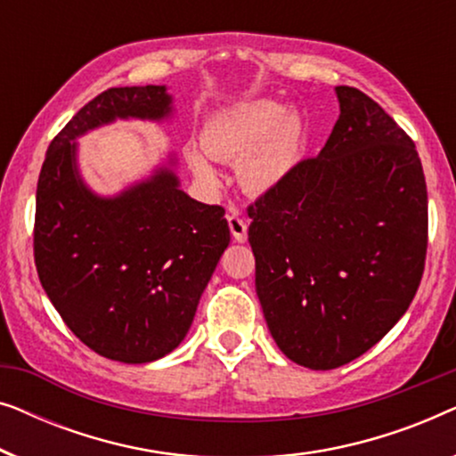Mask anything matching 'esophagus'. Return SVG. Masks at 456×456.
Returning a JSON list of instances; mask_svg holds the SVG:
<instances>
[{"instance_id": "esophagus-1", "label": "esophagus", "mask_w": 456, "mask_h": 456, "mask_svg": "<svg viewBox=\"0 0 456 456\" xmlns=\"http://www.w3.org/2000/svg\"><path fill=\"white\" fill-rule=\"evenodd\" d=\"M228 226H230V232H232L236 242H245L247 240L248 224H247L245 217L239 214V211H232V214L228 216Z\"/></svg>"}]
</instances>
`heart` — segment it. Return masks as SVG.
<instances>
[{
  "mask_svg": "<svg viewBox=\"0 0 456 456\" xmlns=\"http://www.w3.org/2000/svg\"><path fill=\"white\" fill-rule=\"evenodd\" d=\"M303 142V118L267 99L242 102L216 111L201 128V145L211 158L242 159L239 178L251 192L278 189L301 159ZM184 155L199 178L216 183L217 172L199 149L189 145Z\"/></svg>",
  "mask_w": 456,
  "mask_h": 456,
  "instance_id": "obj_1",
  "label": "heart"
}]
</instances>
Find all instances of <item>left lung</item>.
I'll return each instance as SVG.
<instances>
[{"label": "left lung", "instance_id": "8db88e82", "mask_svg": "<svg viewBox=\"0 0 456 456\" xmlns=\"http://www.w3.org/2000/svg\"><path fill=\"white\" fill-rule=\"evenodd\" d=\"M317 158L248 205L255 290L286 357L351 363L384 338L419 289L428 189L411 136L354 86Z\"/></svg>", "mask_w": 456, "mask_h": 456}]
</instances>
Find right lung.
I'll list each match as a JSON object with an SVG mask.
<instances>
[{"mask_svg":"<svg viewBox=\"0 0 456 456\" xmlns=\"http://www.w3.org/2000/svg\"><path fill=\"white\" fill-rule=\"evenodd\" d=\"M170 103L155 85L99 93L52 141L37 183L41 286L80 342L122 363H149L183 342L230 242L226 211L191 199L167 167L114 199L93 195L74 139L116 118L161 120Z\"/></svg>","mask_w":456,"mask_h":456,"instance_id":"right-lung-1","label":"right lung"}]
</instances>
